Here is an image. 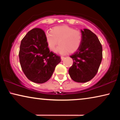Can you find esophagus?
<instances>
[{
	"label": "esophagus",
	"mask_w": 120,
	"mask_h": 120,
	"mask_svg": "<svg viewBox=\"0 0 120 120\" xmlns=\"http://www.w3.org/2000/svg\"><path fill=\"white\" fill-rule=\"evenodd\" d=\"M60 58H61L62 60H63L65 59V57H63V56H61V57H60Z\"/></svg>",
	"instance_id": "1"
}]
</instances>
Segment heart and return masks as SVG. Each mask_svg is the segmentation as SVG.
I'll return each instance as SVG.
<instances>
[{
  "instance_id": "b5f03b06",
  "label": "heart",
  "mask_w": 120,
  "mask_h": 120,
  "mask_svg": "<svg viewBox=\"0 0 120 120\" xmlns=\"http://www.w3.org/2000/svg\"><path fill=\"white\" fill-rule=\"evenodd\" d=\"M45 37L47 46L52 51H55L59 40L60 45L57 47L56 52L60 54L76 51L82 42L81 33L65 25L57 26L52 30H47Z\"/></svg>"
}]
</instances>
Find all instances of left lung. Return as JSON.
Wrapping results in <instances>:
<instances>
[{
	"mask_svg": "<svg viewBox=\"0 0 120 120\" xmlns=\"http://www.w3.org/2000/svg\"><path fill=\"white\" fill-rule=\"evenodd\" d=\"M82 42L78 50L70 56L73 65L69 69L71 79L84 83L94 78L102 60V46L96 34L88 29L81 30Z\"/></svg>",
	"mask_w": 120,
	"mask_h": 120,
	"instance_id": "1",
	"label": "left lung"
}]
</instances>
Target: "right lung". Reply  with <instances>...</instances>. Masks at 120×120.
<instances>
[{"instance_id":"1","label":"right lung","mask_w":120,"mask_h":120,"mask_svg":"<svg viewBox=\"0 0 120 120\" xmlns=\"http://www.w3.org/2000/svg\"><path fill=\"white\" fill-rule=\"evenodd\" d=\"M19 58L27 78L37 83L48 81L56 65L61 61L59 56L49 50L45 32L40 28L32 29L23 38L19 47Z\"/></svg>"}]
</instances>
